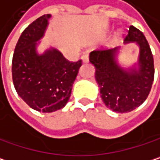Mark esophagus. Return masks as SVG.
Listing matches in <instances>:
<instances>
[{
  "label": "esophagus",
  "instance_id": "1",
  "mask_svg": "<svg viewBox=\"0 0 160 160\" xmlns=\"http://www.w3.org/2000/svg\"><path fill=\"white\" fill-rule=\"evenodd\" d=\"M82 62H87L89 61L88 54H83V55L82 56Z\"/></svg>",
  "mask_w": 160,
  "mask_h": 160
}]
</instances>
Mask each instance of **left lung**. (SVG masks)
Returning a JSON list of instances; mask_svg holds the SVG:
<instances>
[{
	"instance_id": "left-lung-1",
	"label": "left lung",
	"mask_w": 160,
	"mask_h": 160,
	"mask_svg": "<svg viewBox=\"0 0 160 160\" xmlns=\"http://www.w3.org/2000/svg\"><path fill=\"white\" fill-rule=\"evenodd\" d=\"M125 44L136 43L140 48L138 62L122 66L118 62L120 47L90 53V62L96 68V81L100 97L113 112H128L141 106L147 98L154 82V59L143 33L130 26Z\"/></svg>"
}]
</instances>
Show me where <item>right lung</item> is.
I'll return each mask as SVG.
<instances>
[{
	"label": "right lung",
	"mask_w": 160,
	"mask_h": 160,
	"mask_svg": "<svg viewBox=\"0 0 160 160\" xmlns=\"http://www.w3.org/2000/svg\"><path fill=\"white\" fill-rule=\"evenodd\" d=\"M50 18V14L44 15L22 32L12 61L18 95L32 109L42 112H52L66 105L82 65V60L71 62L54 48L37 52Z\"/></svg>",
	"instance_id": "1"
}]
</instances>
